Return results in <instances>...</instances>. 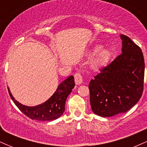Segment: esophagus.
I'll return each instance as SVG.
<instances>
[{
  "label": "esophagus",
  "instance_id": "esophagus-1",
  "mask_svg": "<svg viewBox=\"0 0 147 147\" xmlns=\"http://www.w3.org/2000/svg\"><path fill=\"white\" fill-rule=\"evenodd\" d=\"M83 77H82V74L79 72H77L75 75V82L77 85H79V84L83 83Z\"/></svg>",
  "mask_w": 147,
  "mask_h": 147
}]
</instances>
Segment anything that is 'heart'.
Instances as JSON below:
<instances>
[{
    "mask_svg": "<svg viewBox=\"0 0 147 147\" xmlns=\"http://www.w3.org/2000/svg\"><path fill=\"white\" fill-rule=\"evenodd\" d=\"M95 54L92 60V66L95 69H99L104 66L108 63L111 57V52L107 49H100V47L97 46L90 52V55Z\"/></svg>",
    "mask_w": 147,
    "mask_h": 147,
    "instance_id": "heart-1",
    "label": "heart"
}]
</instances>
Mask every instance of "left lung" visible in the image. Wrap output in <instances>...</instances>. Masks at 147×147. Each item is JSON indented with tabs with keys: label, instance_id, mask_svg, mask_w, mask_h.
Segmentation results:
<instances>
[{
	"label": "left lung",
	"instance_id": "1",
	"mask_svg": "<svg viewBox=\"0 0 147 147\" xmlns=\"http://www.w3.org/2000/svg\"><path fill=\"white\" fill-rule=\"evenodd\" d=\"M122 49L110 64L89 83L90 102L94 113L111 117L126 113L139 101L144 88V60L140 48L121 34Z\"/></svg>",
	"mask_w": 147,
	"mask_h": 147
}]
</instances>
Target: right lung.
I'll return each mask as SVG.
<instances>
[{
  "mask_svg": "<svg viewBox=\"0 0 147 147\" xmlns=\"http://www.w3.org/2000/svg\"><path fill=\"white\" fill-rule=\"evenodd\" d=\"M75 87L73 76H70L57 88L56 92L48 101L36 106H27L15 100L7 88L9 96L20 111L32 119L50 121L59 118L65 111L67 97Z\"/></svg>",
  "mask_w": 147,
  "mask_h": 147,
  "instance_id": "right-lung-1",
  "label": "right lung"
}]
</instances>
